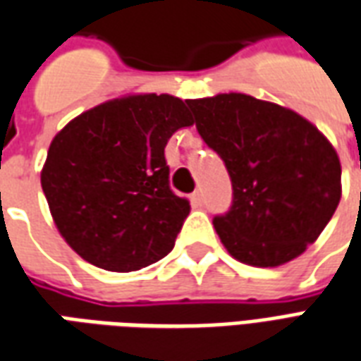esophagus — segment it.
<instances>
[{"label":"esophagus","instance_id":"esophagus-1","mask_svg":"<svg viewBox=\"0 0 361 361\" xmlns=\"http://www.w3.org/2000/svg\"><path fill=\"white\" fill-rule=\"evenodd\" d=\"M193 201L195 204H199V207H202V202H204V197H202V191L201 189H197L193 193Z\"/></svg>","mask_w":361,"mask_h":361}]
</instances>
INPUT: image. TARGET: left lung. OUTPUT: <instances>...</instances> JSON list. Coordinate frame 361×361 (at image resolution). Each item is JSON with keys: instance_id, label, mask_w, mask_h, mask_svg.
Instances as JSON below:
<instances>
[{"instance_id": "8db88e82", "label": "left lung", "mask_w": 361, "mask_h": 361, "mask_svg": "<svg viewBox=\"0 0 361 361\" xmlns=\"http://www.w3.org/2000/svg\"><path fill=\"white\" fill-rule=\"evenodd\" d=\"M188 105L231 180V207L214 218L229 255L258 268L302 255L341 201V162L327 137L295 111L245 93Z\"/></svg>"}]
</instances>
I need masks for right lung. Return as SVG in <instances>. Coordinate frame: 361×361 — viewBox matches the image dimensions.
<instances>
[{"instance_id":"right-lung-1","label":"right lung","mask_w":361,"mask_h":361,"mask_svg":"<svg viewBox=\"0 0 361 361\" xmlns=\"http://www.w3.org/2000/svg\"><path fill=\"white\" fill-rule=\"evenodd\" d=\"M191 124L185 101L145 93L93 106L53 137L42 189L85 262L135 271L172 250L189 201L170 188L164 147Z\"/></svg>"}]
</instances>
